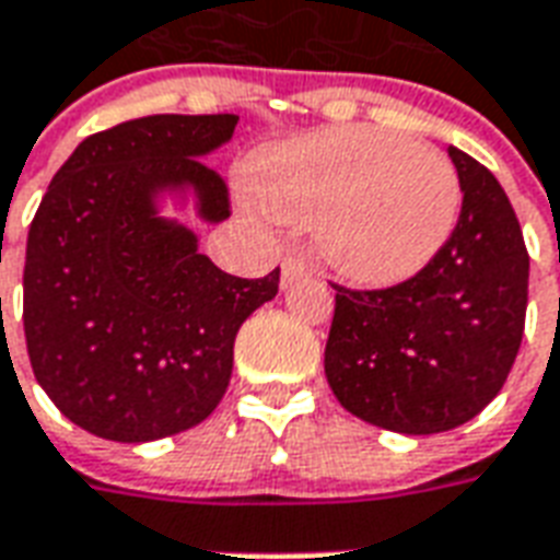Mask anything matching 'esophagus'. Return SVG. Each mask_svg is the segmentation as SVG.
I'll return each instance as SVG.
<instances>
[{
  "mask_svg": "<svg viewBox=\"0 0 560 560\" xmlns=\"http://www.w3.org/2000/svg\"><path fill=\"white\" fill-rule=\"evenodd\" d=\"M313 275V268H310L301 256H289V259H283V265H280V285H292L295 280H304V277Z\"/></svg>",
  "mask_w": 560,
  "mask_h": 560,
  "instance_id": "esophagus-1",
  "label": "esophagus"
}]
</instances>
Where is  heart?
<instances>
[{"mask_svg":"<svg viewBox=\"0 0 560 560\" xmlns=\"http://www.w3.org/2000/svg\"><path fill=\"white\" fill-rule=\"evenodd\" d=\"M247 187L277 220L316 223L322 259L366 289L406 283L451 238L463 187L442 151L375 128H330L262 149Z\"/></svg>","mask_w":560,"mask_h":560,"instance_id":"obj_1","label":"heart"}]
</instances>
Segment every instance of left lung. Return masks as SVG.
Returning <instances> with one entry per match:
<instances>
[{
    "label": "left lung",
    "instance_id": "8db88e82",
    "mask_svg": "<svg viewBox=\"0 0 560 560\" xmlns=\"http://www.w3.org/2000/svg\"><path fill=\"white\" fill-rule=\"evenodd\" d=\"M463 211L423 271L375 292L337 289L325 375L346 411L382 430L463 427L508 382L528 307V250L504 187L447 149Z\"/></svg>",
    "mask_w": 560,
    "mask_h": 560
}]
</instances>
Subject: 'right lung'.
Instances as JSON below:
<instances>
[{"label": "right lung", "instance_id": "right-lung-1", "mask_svg": "<svg viewBox=\"0 0 560 560\" xmlns=\"http://www.w3.org/2000/svg\"><path fill=\"white\" fill-rule=\"evenodd\" d=\"M238 116H145L83 140L28 226L23 328L38 385L65 418L109 442H158L218 409L241 322L277 295L280 268L241 280L166 218H230L202 163Z\"/></svg>", "mask_w": 560, "mask_h": 560}]
</instances>
